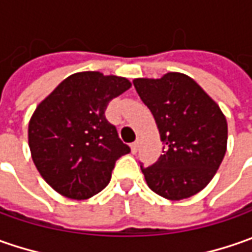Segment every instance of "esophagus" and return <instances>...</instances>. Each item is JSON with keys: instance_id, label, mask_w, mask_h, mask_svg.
Returning a JSON list of instances; mask_svg holds the SVG:
<instances>
[{"instance_id": "esophagus-1", "label": "esophagus", "mask_w": 252, "mask_h": 252, "mask_svg": "<svg viewBox=\"0 0 252 252\" xmlns=\"http://www.w3.org/2000/svg\"><path fill=\"white\" fill-rule=\"evenodd\" d=\"M130 150L133 154H134V153H137V150H139V141H134V143H131Z\"/></svg>"}]
</instances>
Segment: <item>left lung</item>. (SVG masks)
<instances>
[{"label":"left lung","instance_id":"1","mask_svg":"<svg viewBox=\"0 0 252 252\" xmlns=\"http://www.w3.org/2000/svg\"><path fill=\"white\" fill-rule=\"evenodd\" d=\"M164 144L151 167L141 168L149 188L168 200L196 195L218 172L227 150V121L220 106L187 74L134 78Z\"/></svg>","mask_w":252,"mask_h":252}]
</instances>
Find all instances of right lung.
<instances>
[{"mask_svg":"<svg viewBox=\"0 0 252 252\" xmlns=\"http://www.w3.org/2000/svg\"><path fill=\"white\" fill-rule=\"evenodd\" d=\"M130 87L125 77L81 71L68 75L36 106L28 127L31 156L57 193L84 200L109 184L116 160L130 149L106 121L105 109Z\"/></svg>","mask_w":252,"mask_h":252,"instance_id":"1","label":"right lung"}]
</instances>
